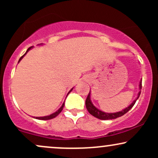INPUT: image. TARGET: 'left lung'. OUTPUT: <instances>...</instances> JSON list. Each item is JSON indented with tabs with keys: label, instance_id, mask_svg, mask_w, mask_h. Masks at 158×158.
Listing matches in <instances>:
<instances>
[{
	"label": "left lung",
	"instance_id": "8db88e82",
	"mask_svg": "<svg viewBox=\"0 0 158 158\" xmlns=\"http://www.w3.org/2000/svg\"><path fill=\"white\" fill-rule=\"evenodd\" d=\"M141 88H142V79H140L139 81V92L138 94H137V97L135 100L133 101L131 103V105H129L128 107H126V108L120 110V111L118 112H115V113H107V112H104L102 110L98 109L97 107H95L94 106V104L91 102V99H90V90L89 92V94H88V97H87L86 101H85V106H86L87 110H88V112L93 115L94 117H97V118L99 119H102V120H106V119H114L116 118H118L119 117H122L123 115H124L125 114H126L127 112L132 107L134 106V105L135 104L136 101L137 100L139 95H140L141 93Z\"/></svg>",
	"mask_w": 158,
	"mask_h": 158
}]
</instances>
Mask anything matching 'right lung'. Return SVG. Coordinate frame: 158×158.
Returning <instances> with one entry per match:
<instances>
[{"mask_svg":"<svg viewBox=\"0 0 158 158\" xmlns=\"http://www.w3.org/2000/svg\"><path fill=\"white\" fill-rule=\"evenodd\" d=\"M39 45H42V44H39ZM32 48H33V47H30V48H29L28 49H27V52H25L24 54H23V55L21 56V58H20V59H19V63L20 62V61L21 60V59H23V56H24L25 55H26V54L27 53V52H28V51H30V50H31ZM73 89V88H72L71 90H70V91L68 92V95L70 93V92L72 91V90ZM67 95V96H68ZM64 102H63V104H62V106H61V107H60V108H59V110H56V112H54V113H52V114H50V115H48V116H44V117H34V118H35V119H41V120H47V119H52V118H54V117H56V116H58L59 115V114L61 113V110H63V108H64Z\"/></svg>","mask_w":158,"mask_h":158,"instance_id":"right-lung-1","label":"right lung"}]
</instances>
